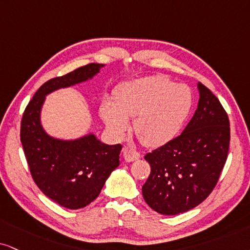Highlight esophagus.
Listing matches in <instances>:
<instances>
[{
	"label": "esophagus",
	"instance_id": "1",
	"mask_svg": "<svg viewBox=\"0 0 250 250\" xmlns=\"http://www.w3.org/2000/svg\"><path fill=\"white\" fill-rule=\"evenodd\" d=\"M123 156L127 162H132L140 159V153L132 148H128V147H124L123 148Z\"/></svg>",
	"mask_w": 250,
	"mask_h": 250
}]
</instances>
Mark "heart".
Returning a JSON list of instances; mask_svg holds the SVG:
<instances>
[{
	"instance_id": "obj_1",
	"label": "heart",
	"mask_w": 250,
	"mask_h": 250,
	"mask_svg": "<svg viewBox=\"0 0 250 250\" xmlns=\"http://www.w3.org/2000/svg\"><path fill=\"white\" fill-rule=\"evenodd\" d=\"M192 105L190 89L174 84L163 76L153 75L119 84L113 91V103L103 101L101 116L117 137L133 128L145 146L159 147L170 141L180 131Z\"/></svg>"
}]
</instances>
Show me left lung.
I'll return each mask as SVG.
<instances>
[{"label":"left lung","instance_id":"8db88e82","mask_svg":"<svg viewBox=\"0 0 250 250\" xmlns=\"http://www.w3.org/2000/svg\"><path fill=\"white\" fill-rule=\"evenodd\" d=\"M199 102L184 131L145 155L150 174L145 202L158 213L175 215L196 208L214 189L229 155V120L208 88L198 82Z\"/></svg>","mask_w":250,"mask_h":250}]
</instances>
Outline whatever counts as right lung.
I'll use <instances>...</instances> for the list:
<instances>
[{
    "mask_svg": "<svg viewBox=\"0 0 250 250\" xmlns=\"http://www.w3.org/2000/svg\"><path fill=\"white\" fill-rule=\"evenodd\" d=\"M104 64L89 63L48 80L29 102L21 123V141L33 181L60 206L78 210L94 202L119 166L122 145L101 143L94 134L61 140L46 133L40 112L46 95L94 78Z\"/></svg>",
    "mask_w": 250,
    "mask_h": 250,
    "instance_id": "add662e5",
    "label": "right lung"
}]
</instances>
